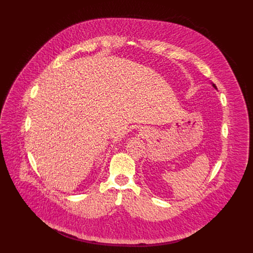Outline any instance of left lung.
I'll use <instances>...</instances> for the list:
<instances>
[{
    "instance_id": "left-lung-1",
    "label": "left lung",
    "mask_w": 253,
    "mask_h": 253,
    "mask_svg": "<svg viewBox=\"0 0 253 253\" xmlns=\"http://www.w3.org/2000/svg\"><path fill=\"white\" fill-rule=\"evenodd\" d=\"M213 87H214V88H216V86H215V85H214V84H213Z\"/></svg>"
}]
</instances>
